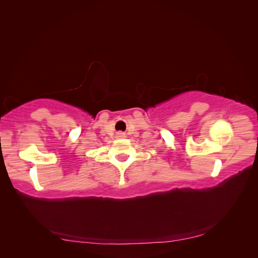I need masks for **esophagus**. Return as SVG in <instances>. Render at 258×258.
<instances>
[{
    "label": "esophagus",
    "mask_w": 258,
    "mask_h": 258,
    "mask_svg": "<svg viewBox=\"0 0 258 258\" xmlns=\"http://www.w3.org/2000/svg\"><path fill=\"white\" fill-rule=\"evenodd\" d=\"M124 137V135L122 134V132H118V134H117V138H123Z\"/></svg>",
    "instance_id": "1"
}]
</instances>
